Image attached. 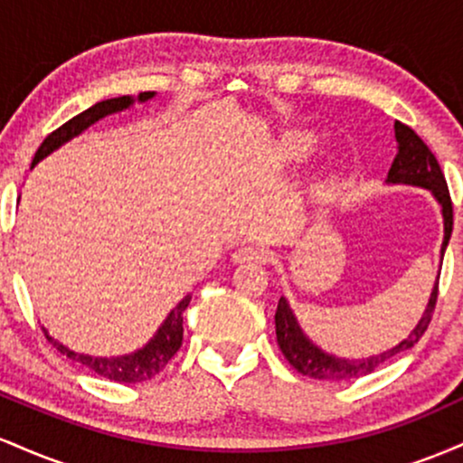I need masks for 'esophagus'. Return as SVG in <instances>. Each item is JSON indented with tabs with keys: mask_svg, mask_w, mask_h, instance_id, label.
<instances>
[{
	"mask_svg": "<svg viewBox=\"0 0 463 463\" xmlns=\"http://www.w3.org/2000/svg\"><path fill=\"white\" fill-rule=\"evenodd\" d=\"M268 259V250L259 243H246V246L237 248L232 252V261L235 263H263Z\"/></svg>",
	"mask_w": 463,
	"mask_h": 463,
	"instance_id": "1",
	"label": "esophagus"
}]
</instances>
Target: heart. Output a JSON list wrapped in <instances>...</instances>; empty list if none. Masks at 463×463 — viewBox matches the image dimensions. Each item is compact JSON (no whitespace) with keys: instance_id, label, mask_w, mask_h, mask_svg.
Instances as JSON below:
<instances>
[{"instance_id":"1","label":"heart","mask_w":463,"mask_h":463,"mask_svg":"<svg viewBox=\"0 0 463 463\" xmlns=\"http://www.w3.org/2000/svg\"><path fill=\"white\" fill-rule=\"evenodd\" d=\"M313 139L307 132H296V135L287 137L283 143V154L287 158H302L311 152Z\"/></svg>"}]
</instances>
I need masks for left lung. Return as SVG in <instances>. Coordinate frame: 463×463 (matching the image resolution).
I'll use <instances>...</instances> for the list:
<instances>
[{"instance_id":"obj_1","label":"left lung","mask_w":463,"mask_h":463,"mask_svg":"<svg viewBox=\"0 0 463 463\" xmlns=\"http://www.w3.org/2000/svg\"><path fill=\"white\" fill-rule=\"evenodd\" d=\"M396 141H398V154L392 163L390 174H387V183L392 184H413V187L429 189L435 195V200L442 206V217H444V241H442V257L444 250L449 246L450 232H453V202H450L449 184L439 169L438 158L429 150V146L413 132L409 126L396 121L394 124ZM438 287H439V274L435 280V287L431 291V298H429L427 309H424L420 322L413 326V331L405 335L401 344H396L394 348L385 350V353L374 354V357L365 359H342L335 357V354L324 353L322 348H317L316 344L302 333V328L296 322V316L291 313L289 305L285 298L279 300L276 307V342H279L280 353L285 354V359L289 361V365H294L300 374L311 376V379L320 381H348V379H359V376L372 374L374 370H379L381 365L387 364L390 359L398 357L405 350L413 348L418 344V339L422 337L424 331L429 328L431 322L435 302H438Z\"/></svg>"}]
</instances>
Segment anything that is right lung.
I'll use <instances>...</instances> for the list:
<instances>
[{
	"instance_id": "add662e5",
	"label": "right lung",
	"mask_w": 463,
	"mask_h": 463,
	"mask_svg": "<svg viewBox=\"0 0 463 463\" xmlns=\"http://www.w3.org/2000/svg\"><path fill=\"white\" fill-rule=\"evenodd\" d=\"M154 98V91L139 93V102H147V99ZM135 99L130 95H121V98L104 99V102L93 104L91 109H87L84 113H80L69 119L67 124H62L61 128H56L52 135L45 137V141L41 143L39 150H36L34 158H32V165L43 161L47 154H52L62 143H67L73 137H78L80 132L87 130L89 126H93L95 121H99L106 115L119 113V110H126L132 106ZM191 296H184L183 300L169 311V316L165 317L156 335L146 344L141 350L132 354H124V357H91V354H80L62 346L61 342H56L54 337H50L45 331L47 342L54 344L56 350H61L62 354H67V359L78 361V364L87 365L89 370H93L95 374L104 376V379L117 381V383H141V381H150L152 376H156L158 372H163L165 365L169 364V359L178 353L180 346H183V313L189 307Z\"/></svg>"
}]
</instances>
